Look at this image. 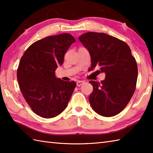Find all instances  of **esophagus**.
<instances>
[{
  "label": "esophagus",
  "mask_w": 153,
  "mask_h": 153,
  "mask_svg": "<svg viewBox=\"0 0 153 153\" xmlns=\"http://www.w3.org/2000/svg\"><path fill=\"white\" fill-rule=\"evenodd\" d=\"M84 83H85V82H84V81H78V82H77V83H76L77 87L82 85Z\"/></svg>",
  "instance_id": "1"
}]
</instances>
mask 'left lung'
<instances>
[{
    "label": "left lung",
    "mask_w": 153,
    "mask_h": 153,
    "mask_svg": "<svg viewBox=\"0 0 153 153\" xmlns=\"http://www.w3.org/2000/svg\"><path fill=\"white\" fill-rule=\"evenodd\" d=\"M79 39L91 55L92 70L99 67L105 74L100 83L90 81L93 87L90 105L99 115L111 117L125 108L134 95L137 65L125 42L104 33L87 32Z\"/></svg>",
    "instance_id": "8db88e82"
}]
</instances>
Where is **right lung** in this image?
<instances>
[{"label": "right lung", "mask_w": 153, "mask_h": 153, "mask_svg": "<svg viewBox=\"0 0 153 153\" xmlns=\"http://www.w3.org/2000/svg\"><path fill=\"white\" fill-rule=\"evenodd\" d=\"M75 42L69 33L48 36L30 45L21 58L17 70L19 89L38 116L54 118L66 108L76 83L56 78L55 71Z\"/></svg>", "instance_id": "right-lung-1"}]
</instances>
